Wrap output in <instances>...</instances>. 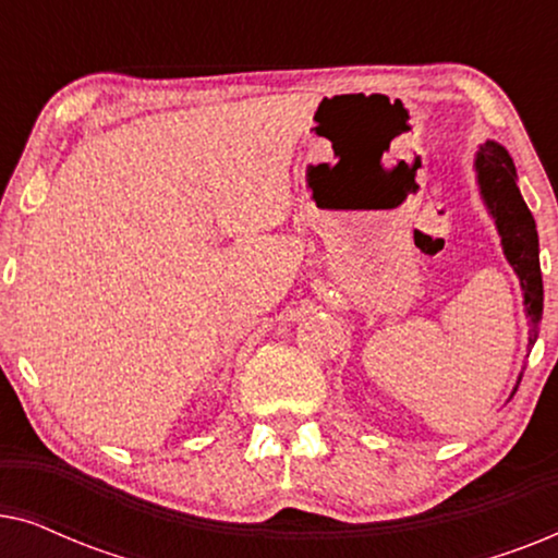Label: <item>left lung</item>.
<instances>
[{"label":"left lung","mask_w":558,"mask_h":558,"mask_svg":"<svg viewBox=\"0 0 558 558\" xmlns=\"http://www.w3.org/2000/svg\"><path fill=\"white\" fill-rule=\"evenodd\" d=\"M475 172L480 195H483L485 208L500 233L502 254L521 279L525 315L531 319L529 342H533L538 335L541 315H544V279H541L538 264L536 220H533L529 205L515 185V165L506 147H500L498 142H485L475 157ZM518 384H521V378H518Z\"/></svg>","instance_id":"obj_1"}]
</instances>
